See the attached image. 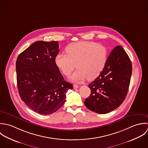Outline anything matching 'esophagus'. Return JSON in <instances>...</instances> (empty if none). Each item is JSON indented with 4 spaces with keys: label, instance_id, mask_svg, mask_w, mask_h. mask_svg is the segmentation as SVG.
Segmentation results:
<instances>
[{
    "label": "esophagus",
    "instance_id": "obj_1",
    "mask_svg": "<svg viewBox=\"0 0 148 148\" xmlns=\"http://www.w3.org/2000/svg\"><path fill=\"white\" fill-rule=\"evenodd\" d=\"M73 88H74V89H78V88H79V85H77V84H74Z\"/></svg>",
    "mask_w": 148,
    "mask_h": 148
}]
</instances>
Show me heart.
Listing matches in <instances>:
<instances>
[{"mask_svg":"<svg viewBox=\"0 0 148 148\" xmlns=\"http://www.w3.org/2000/svg\"><path fill=\"white\" fill-rule=\"evenodd\" d=\"M66 54H59L56 56V63L66 77L71 74L75 67L78 68L70 77L73 82H81L87 78L94 79L103 71L108 59L107 48L94 42L71 43L66 47Z\"/></svg>","mask_w":148,"mask_h":148,"instance_id":"b5f03b06","label":"heart"}]
</instances>
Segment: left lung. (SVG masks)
I'll return each instance as SVG.
<instances>
[{
    "label": "left lung",
    "instance_id": "obj_1",
    "mask_svg": "<svg viewBox=\"0 0 148 148\" xmlns=\"http://www.w3.org/2000/svg\"><path fill=\"white\" fill-rule=\"evenodd\" d=\"M132 72L130 59L123 47L116 46L110 53L99 75L88 85L91 93L84 104L90 110L106 114L115 110L127 95Z\"/></svg>",
    "mask_w": 148,
    "mask_h": 148
}]
</instances>
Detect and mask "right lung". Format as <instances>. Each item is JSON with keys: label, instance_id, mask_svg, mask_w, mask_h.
<instances>
[{"label": "right lung", "instance_id": "1", "mask_svg": "<svg viewBox=\"0 0 148 148\" xmlns=\"http://www.w3.org/2000/svg\"><path fill=\"white\" fill-rule=\"evenodd\" d=\"M57 41H37L21 53L16 62L17 86L23 101L36 113L49 115L64 104L73 85L64 80L56 63Z\"/></svg>", "mask_w": 148, "mask_h": 148}]
</instances>
